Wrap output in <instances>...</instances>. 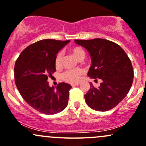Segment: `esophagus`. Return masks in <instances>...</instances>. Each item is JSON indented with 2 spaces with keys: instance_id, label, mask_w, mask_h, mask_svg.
Returning <instances> with one entry per match:
<instances>
[{
  "instance_id": "1",
  "label": "esophagus",
  "mask_w": 146,
  "mask_h": 146,
  "mask_svg": "<svg viewBox=\"0 0 146 146\" xmlns=\"http://www.w3.org/2000/svg\"><path fill=\"white\" fill-rule=\"evenodd\" d=\"M78 85H79V83H76V84H72V86H78Z\"/></svg>"
}]
</instances>
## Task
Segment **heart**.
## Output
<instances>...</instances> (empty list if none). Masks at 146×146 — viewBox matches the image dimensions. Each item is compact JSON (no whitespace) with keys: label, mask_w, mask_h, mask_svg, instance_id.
<instances>
[{"label":"heart","mask_w":146,"mask_h":146,"mask_svg":"<svg viewBox=\"0 0 146 146\" xmlns=\"http://www.w3.org/2000/svg\"><path fill=\"white\" fill-rule=\"evenodd\" d=\"M70 52L72 54L76 57L77 60L84 58V52L81 47H74L70 49ZM62 52H58L56 55L55 60V67L57 68H60L62 66ZM84 70L82 69H78V70H67L62 74V79L64 82H68V83L74 84L76 83L80 79V76L83 74Z\"/></svg>","instance_id":"obj_1"}]
</instances>
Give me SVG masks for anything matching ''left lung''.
I'll return each mask as SVG.
<instances>
[{
	"mask_svg": "<svg viewBox=\"0 0 146 146\" xmlns=\"http://www.w3.org/2000/svg\"><path fill=\"white\" fill-rule=\"evenodd\" d=\"M74 42L84 47L90 55L92 65L88 76L103 81L99 88L90 83V89L84 95L86 104L99 111L113 109L125 98L132 86L133 69L131 60L119 44L105 39Z\"/></svg>",
	"mask_w": 146,
	"mask_h": 146,
	"instance_id": "left-lung-1",
	"label": "left lung"
}]
</instances>
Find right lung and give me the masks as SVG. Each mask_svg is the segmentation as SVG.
Masks as SVG:
<instances>
[{"instance_id":"add662e5","label":"right lung","mask_w":146,"mask_h":146,"mask_svg":"<svg viewBox=\"0 0 146 146\" xmlns=\"http://www.w3.org/2000/svg\"><path fill=\"white\" fill-rule=\"evenodd\" d=\"M69 42L70 40H40L26 47L15 62L17 88L24 100L40 113L55 114L68 104L71 85L62 82L50 86L47 79L56 71V55Z\"/></svg>"}]
</instances>
